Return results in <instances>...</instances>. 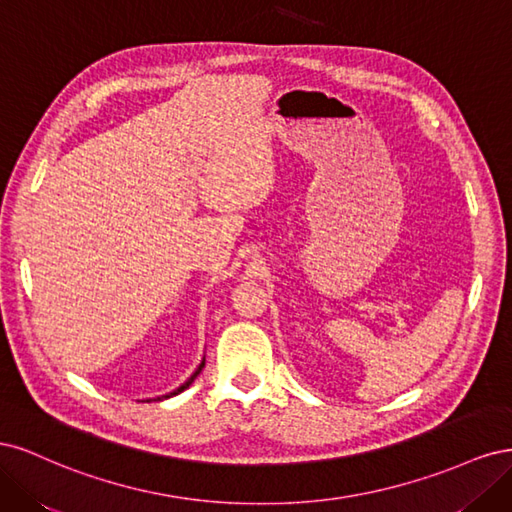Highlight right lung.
Masks as SVG:
<instances>
[{
  "label": "right lung",
  "instance_id": "add662e5",
  "mask_svg": "<svg viewBox=\"0 0 512 512\" xmlns=\"http://www.w3.org/2000/svg\"><path fill=\"white\" fill-rule=\"evenodd\" d=\"M203 367H205V359H203V363H200V365L196 367V371H194V374H192V376H190L188 380H185V382H183V384L179 386V389H177V391H173V393H168V395H162V397H158V401H160V399H168V397H173V395H179L181 391H185V389H188V386H190V384H192V382L196 380V376L200 374V371H203Z\"/></svg>",
  "mask_w": 512,
  "mask_h": 512
}]
</instances>
